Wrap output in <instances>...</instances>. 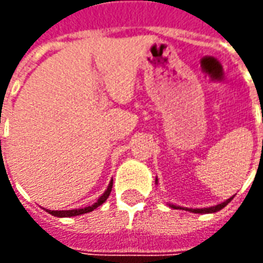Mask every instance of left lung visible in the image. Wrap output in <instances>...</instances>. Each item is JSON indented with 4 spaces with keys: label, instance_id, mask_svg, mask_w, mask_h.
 Wrapping results in <instances>:
<instances>
[{
    "label": "left lung",
    "instance_id": "1",
    "mask_svg": "<svg viewBox=\"0 0 263 263\" xmlns=\"http://www.w3.org/2000/svg\"><path fill=\"white\" fill-rule=\"evenodd\" d=\"M156 182H158V177H156ZM232 200V197H230L228 200H226L224 203L217 204V205H213V207H205V209H187V207H180V205H175V204H169L171 207L173 209H180V210H186V211H192V213H198V214H210V213H217L220 211L221 209H224L227 204L230 203Z\"/></svg>",
    "mask_w": 263,
    "mask_h": 263
}]
</instances>
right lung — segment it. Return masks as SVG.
<instances>
[{"mask_svg": "<svg viewBox=\"0 0 263 263\" xmlns=\"http://www.w3.org/2000/svg\"><path fill=\"white\" fill-rule=\"evenodd\" d=\"M111 189H112V180L109 182L108 187H107V190L104 192L103 196L98 198L97 203H94L92 205H88V207H84V209H74V210H46L49 214L54 215V217H74V215H81V214H86V213H90V211H92V210H96L98 207V205H101V204L108 198L109 193H111Z\"/></svg>", "mask_w": 263, "mask_h": 263, "instance_id": "right-lung-1", "label": "right lung"}]
</instances>
